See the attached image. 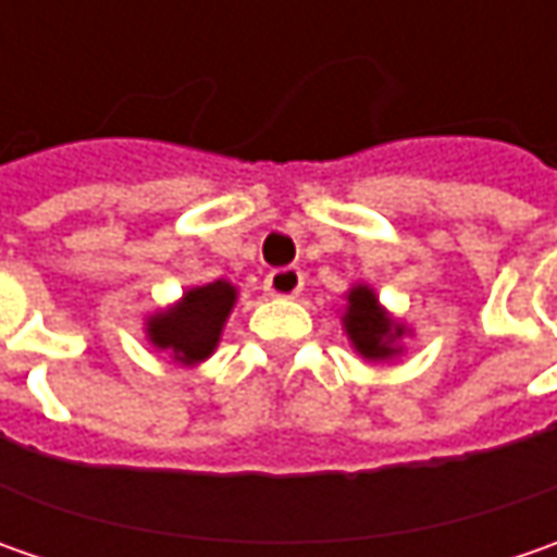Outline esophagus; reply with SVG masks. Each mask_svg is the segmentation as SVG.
Here are the masks:
<instances>
[{"mask_svg":"<svg viewBox=\"0 0 557 557\" xmlns=\"http://www.w3.org/2000/svg\"><path fill=\"white\" fill-rule=\"evenodd\" d=\"M263 288L272 297H297L304 290V272L297 267H285V269H272L263 282Z\"/></svg>","mask_w":557,"mask_h":557,"instance_id":"1","label":"esophagus"}]
</instances>
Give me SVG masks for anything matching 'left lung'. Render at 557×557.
Listing matches in <instances>:
<instances>
[{
    "label": "left lung",
    "instance_id": "8db88e82",
    "mask_svg": "<svg viewBox=\"0 0 557 557\" xmlns=\"http://www.w3.org/2000/svg\"><path fill=\"white\" fill-rule=\"evenodd\" d=\"M344 300L347 304L341 310V325L356 354L366 362H391L403 356V337H409L412 329L377 300L372 285L356 282L344 294Z\"/></svg>",
    "mask_w": 557,
    "mask_h": 557
}]
</instances>
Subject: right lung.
<instances>
[{"instance_id": "1", "label": "right lung", "mask_w": 557, "mask_h": 557, "mask_svg": "<svg viewBox=\"0 0 557 557\" xmlns=\"http://www.w3.org/2000/svg\"><path fill=\"white\" fill-rule=\"evenodd\" d=\"M238 304V288L225 278L191 285L170 307L145 315V337L176 366H201L216 354L225 322Z\"/></svg>"}]
</instances>
